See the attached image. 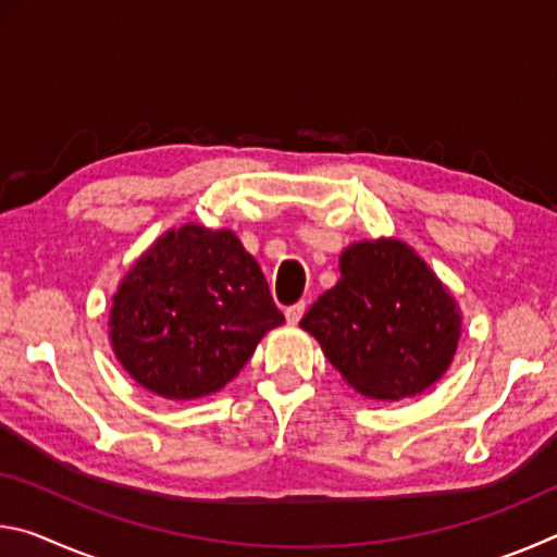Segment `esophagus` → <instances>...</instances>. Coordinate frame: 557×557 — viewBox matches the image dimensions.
<instances>
[{"instance_id":"obj_1","label":"esophagus","mask_w":557,"mask_h":557,"mask_svg":"<svg viewBox=\"0 0 557 557\" xmlns=\"http://www.w3.org/2000/svg\"><path fill=\"white\" fill-rule=\"evenodd\" d=\"M305 309H307V305H305V301H297V305H292V307H287V309H285L287 324H289V326H297V324H299V319H301V317H305Z\"/></svg>"}]
</instances>
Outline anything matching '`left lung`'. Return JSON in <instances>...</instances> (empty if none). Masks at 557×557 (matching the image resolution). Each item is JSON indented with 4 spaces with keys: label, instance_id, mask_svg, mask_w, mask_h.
Wrapping results in <instances>:
<instances>
[{
    "label": "left lung",
    "instance_id": "left-lung-1",
    "mask_svg": "<svg viewBox=\"0 0 557 557\" xmlns=\"http://www.w3.org/2000/svg\"><path fill=\"white\" fill-rule=\"evenodd\" d=\"M338 272L299 322L329 363L371 400L432 388L455 361L461 336V309L445 282L398 238L351 243Z\"/></svg>",
    "mask_w": 557,
    "mask_h": 557
}]
</instances>
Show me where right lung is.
Masks as SVG:
<instances>
[{
	"label": "right lung",
	"instance_id": "add662e5",
	"mask_svg": "<svg viewBox=\"0 0 557 557\" xmlns=\"http://www.w3.org/2000/svg\"><path fill=\"white\" fill-rule=\"evenodd\" d=\"M285 324L258 260L228 228H169L122 277L110 346L122 369L166 400L231 383L260 338Z\"/></svg>",
	"mask_w": 557,
	"mask_h": 557
}]
</instances>
